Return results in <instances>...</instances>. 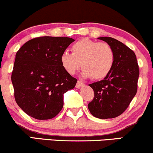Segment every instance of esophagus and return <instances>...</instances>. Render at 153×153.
I'll return each instance as SVG.
<instances>
[{
  "mask_svg": "<svg viewBox=\"0 0 153 153\" xmlns=\"http://www.w3.org/2000/svg\"><path fill=\"white\" fill-rule=\"evenodd\" d=\"M83 85H84V84L82 83L81 81H78L76 85V88H80V87H82Z\"/></svg>",
  "mask_w": 153,
  "mask_h": 153,
  "instance_id": "34e87169",
  "label": "esophagus"
}]
</instances>
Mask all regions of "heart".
<instances>
[{
	"label": "heart",
	"mask_w": 153,
	"mask_h": 153,
	"mask_svg": "<svg viewBox=\"0 0 153 153\" xmlns=\"http://www.w3.org/2000/svg\"><path fill=\"white\" fill-rule=\"evenodd\" d=\"M60 61L68 74L74 75L82 66V76L99 80L107 76L112 71L115 52L112 46L107 42L82 38L72 45L71 53L64 52L61 55Z\"/></svg>",
	"instance_id": "1"
}]
</instances>
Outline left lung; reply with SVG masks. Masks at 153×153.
I'll use <instances>...</instances> for the list:
<instances>
[{
	"mask_svg": "<svg viewBox=\"0 0 153 153\" xmlns=\"http://www.w3.org/2000/svg\"><path fill=\"white\" fill-rule=\"evenodd\" d=\"M98 39L112 46L115 62L107 76L89 85L95 96L88 104V108L96 118H113L126 111L136 95L140 69L136 55L129 48L112 37Z\"/></svg>",
	"mask_w": 153,
	"mask_h": 153,
	"instance_id": "1",
	"label": "left lung"
}]
</instances>
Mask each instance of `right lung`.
I'll use <instances>...</instances> for the list:
<instances>
[{
    "label": "right lung",
    "mask_w": 153,
    "mask_h": 153,
    "mask_svg": "<svg viewBox=\"0 0 153 153\" xmlns=\"http://www.w3.org/2000/svg\"><path fill=\"white\" fill-rule=\"evenodd\" d=\"M74 39L36 37L17 51L11 74L16 103L38 120L54 118L63 106V94L74 88L77 79L63 69L60 61Z\"/></svg>",
    "instance_id": "add662e5"
}]
</instances>
